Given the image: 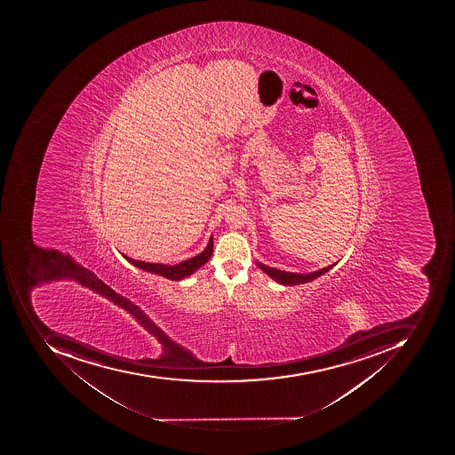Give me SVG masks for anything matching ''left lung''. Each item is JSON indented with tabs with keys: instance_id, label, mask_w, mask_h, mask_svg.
<instances>
[{
	"instance_id": "left-lung-1",
	"label": "left lung",
	"mask_w": 455,
	"mask_h": 455,
	"mask_svg": "<svg viewBox=\"0 0 455 455\" xmlns=\"http://www.w3.org/2000/svg\"><path fill=\"white\" fill-rule=\"evenodd\" d=\"M259 267L264 270L265 274L269 275L272 279L276 280L280 284L284 285H297L303 284V283L312 282V280L317 279L321 275H324L328 270L332 269L335 264L330 265V267H323V269L315 270L312 274L299 275L291 274V272H284V270L276 269V267H267V265L259 264Z\"/></svg>"
}]
</instances>
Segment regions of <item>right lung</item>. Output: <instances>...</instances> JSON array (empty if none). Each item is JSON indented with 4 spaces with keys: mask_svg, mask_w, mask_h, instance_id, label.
<instances>
[{
    "mask_svg": "<svg viewBox=\"0 0 455 455\" xmlns=\"http://www.w3.org/2000/svg\"><path fill=\"white\" fill-rule=\"evenodd\" d=\"M212 252H213V239L211 238L208 246L201 254L193 257V259H186V261L179 262L176 265L150 264V262L137 261V259H130L127 256L123 257L127 261H130L131 264L140 267V269L148 270V272H152V274L161 275V276L167 277L170 280H181L190 276L198 267L206 264L212 257Z\"/></svg>",
    "mask_w": 455,
    "mask_h": 455,
    "instance_id": "obj_1",
    "label": "right lung"
}]
</instances>
